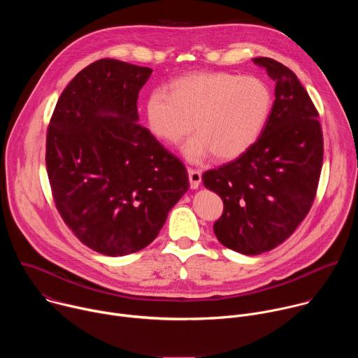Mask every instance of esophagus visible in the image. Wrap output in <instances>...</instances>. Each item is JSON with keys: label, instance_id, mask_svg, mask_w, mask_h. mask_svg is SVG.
<instances>
[{"label": "esophagus", "instance_id": "esophagus-1", "mask_svg": "<svg viewBox=\"0 0 358 358\" xmlns=\"http://www.w3.org/2000/svg\"><path fill=\"white\" fill-rule=\"evenodd\" d=\"M188 178H189V187L194 189L198 188V185L201 182V171L188 169Z\"/></svg>", "mask_w": 358, "mask_h": 358}]
</instances>
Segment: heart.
<instances>
[{"mask_svg": "<svg viewBox=\"0 0 358 358\" xmlns=\"http://www.w3.org/2000/svg\"><path fill=\"white\" fill-rule=\"evenodd\" d=\"M268 85L255 76L228 72H198L177 78L144 99L148 130L169 144L198 134L184 145V156L198 163L214 152L232 160L257 141L271 112Z\"/></svg>", "mask_w": 358, "mask_h": 358, "instance_id": "heart-1", "label": "heart"}]
</instances>
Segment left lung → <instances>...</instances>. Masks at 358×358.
Here are the masks:
<instances>
[{
  "instance_id": "left-lung-1",
  "label": "left lung",
  "mask_w": 358,
  "mask_h": 358,
  "mask_svg": "<svg viewBox=\"0 0 358 358\" xmlns=\"http://www.w3.org/2000/svg\"><path fill=\"white\" fill-rule=\"evenodd\" d=\"M275 80V101L258 137L236 160L202 174L224 201L218 241L259 255L287 239L309 214L323 164L319 113L297 76L271 58H255Z\"/></svg>"
}]
</instances>
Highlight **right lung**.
<instances>
[{"instance_id":"right-lung-1","label":"right lung","mask_w":358,"mask_h":358,"mask_svg":"<svg viewBox=\"0 0 358 358\" xmlns=\"http://www.w3.org/2000/svg\"><path fill=\"white\" fill-rule=\"evenodd\" d=\"M152 69L100 59L65 87L46 134L55 206L90 249L124 257L156 239L188 191L184 164L138 124L137 97Z\"/></svg>"}]
</instances>
